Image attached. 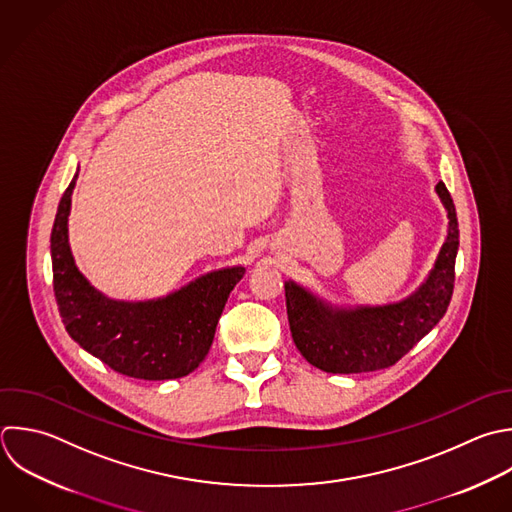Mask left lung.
I'll return each instance as SVG.
<instances>
[{"label": "left lung", "mask_w": 512, "mask_h": 512, "mask_svg": "<svg viewBox=\"0 0 512 512\" xmlns=\"http://www.w3.org/2000/svg\"><path fill=\"white\" fill-rule=\"evenodd\" d=\"M436 194L448 212V236L426 282L406 300L344 310L324 304L294 282L284 284L292 340L312 366L332 374L388 368L440 322L454 290L458 220L442 182Z\"/></svg>", "instance_id": "1"}]
</instances>
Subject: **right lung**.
Returning <instances> with one entry per match:
<instances>
[{"mask_svg": "<svg viewBox=\"0 0 512 512\" xmlns=\"http://www.w3.org/2000/svg\"><path fill=\"white\" fill-rule=\"evenodd\" d=\"M76 178L60 200L50 238L54 294L68 334L112 370L132 378L170 380L190 374L206 358L244 268L210 272L158 300L106 298L80 274L70 252L68 214Z\"/></svg>", "mask_w": 512, "mask_h": 512, "instance_id": "1", "label": "right lung"}]
</instances>
